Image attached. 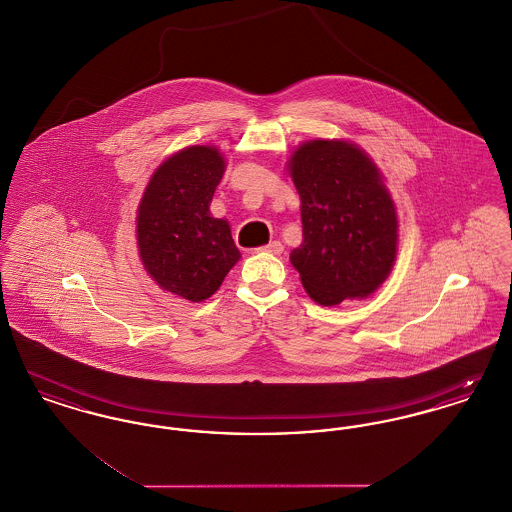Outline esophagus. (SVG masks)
<instances>
[{"instance_id": "esophagus-1", "label": "esophagus", "mask_w": 512, "mask_h": 512, "mask_svg": "<svg viewBox=\"0 0 512 512\" xmlns=\"http://www.w3.org/2000/svg\"><path fill=\"white\" fill-rule=\"evenodd\" d=\"M261 251L270 253V255H280V253L284 251V245L280 244V242H270V244L265 245Z\"/></svg>"}]
</instances>
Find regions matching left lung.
I'll return each instance as SVG.
<instances>
[{
  "instance_id": "obj_1",
  "label": "left lung",
  "mask_w": 512,
  "mask_h": 512,
  "mask_svg": "<svg viewBox=\"0 0 512 512\" xmlns=\"http://www.w3.org/2000/svg\"><path fill=\"white\" fill-rule=\"evenodd\" d=\"M288 172L301 199L303 242L290 255L318 305L376 292L397 257L399 220L384 174L349 140H309L293 149Z\"/></svg>"
}]
</instances>
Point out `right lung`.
<instances>
[{"instance_id": "add662e5", "label": "right lung", "mask_w": 512, "mask_h": 512, "mask_svg": "<svg viewBox=\"0 0 512 512\" xmlns=\"http://www.w3.org/2000/svg\"><path fill=\"white\" fill-rule=\"evenodd\" d=\"M226 171L215 146H188L169 155L147 182L136 211V244L147 276L190 303L217 292L242 253L211 201Z\"/></svg>"}]
</instances>
